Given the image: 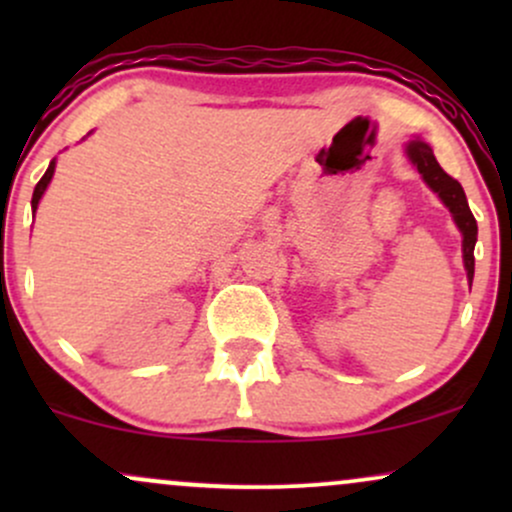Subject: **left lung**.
Wrapping results in <instances>:
<instances>
[{
  "mask_svg": "<svg viewBox=\"0 0 512 512\" xmlns=\"http://www.w3.org/2000/svg\"><path fill=\"white\" fill-rule=\"evenodd\" d=\"M407 156L411 158L416 170L424 175V180L428 182L433 192H438V197L443 199V204L452 211L455 216V223L460 226L462 231V255H464V267H467V279L469 286H472L474 279V243H477V221H474L472 211H469L467 197H464L462 185L455 178H450L440 163L433 156V149L419 139L409 142L407 146Z\"/></svg>",
  "mask_w": 512,
  "mask_h": 512,
  "instance_id": "obj_1",
  "label": "left lung"
}]
</instances>
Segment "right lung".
Returning <instances> with one entry per match:
<instances>
[{"label":"right lung","mask_w":512,"mask_h":512,"mask_svg":"<svg viewBox=\"0 0 512 512\" xmlns=\"http://www.w3.org/2000/svg\"><path fill=\"white\" fill-rule=\"evenodd\" d=\"M52 173H55V161L50 163L48 170H45V175H43V178H40L38 185H35V190H33V199H31V204H33V211L38 209V202H40V197H43V192H45V187H48V182L52 180Z\"/></svg>","instance_id":"1"}]
</instances>
